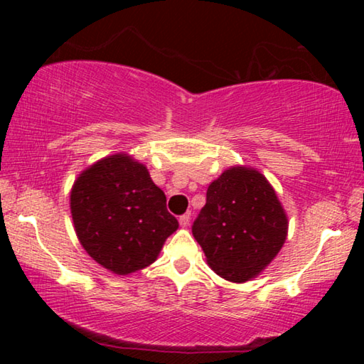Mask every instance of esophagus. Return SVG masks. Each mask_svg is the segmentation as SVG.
<instances>
[{
	"label": "esophagus",
	"instance_id": "34e87169",
	"mask_svg": "<svg viewBox=\"0 0 364 364\" xmlns=\"http://www.w3.org/2000/svg\"><path fill=\"white\" fill-rule=\"evenodd\" d=\"M189 220H191V215H189V213L181 215V217H180V225H181L183 228H188V226H189Z\"/></svg>",
	"mask_w": 364,
	"mask_h": 364
}]
</instances>
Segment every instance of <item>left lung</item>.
Wrapping results in <instances>:
<instances>
[{
  "instance_id": "8db88e82",
  "label": "left lung",
  "mask_w": 364,
  "mask_h": 364,
  "mask_svg": "<svg viewBox=\"0 0 364 364\" xmlns=\"http://www.w3.org/2000/svg\"><path fill=\"white\" fill-rule=\"evenodd\" d=\"M287 217L260 171L231 167L207 189V202L193 225L207 263L221 278L245 282L278 255Z\"/></svg>"
}]
</instances>
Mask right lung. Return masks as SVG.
Listing matches in <instances>:
<instances>
[{"mask_svg": "<svg viewBox=\"0 0 364 364\" xmlns=\"http://www.w3.org/2000/svg\"><path fill=\"white\" fill-rule=\"evenodd\" d=\"M80 244L115 274H130L156 262L178 220L167 197L143 164L115 154L80 173L70 193Z\"/></svg>", "mask_w": 364, "mask_h": 364, "instance_id": "add662e5", "label": "right lung"}]
</instances>
